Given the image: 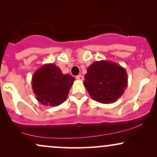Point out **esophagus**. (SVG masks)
<instances>
[{
	"mask_svg": "<svg viewBox=\"0 0 157 157\" xmlns=\"http://www.w3.org/2000/svg\"><path fill=\"white\" fill-rule=\"evenodd\" d=\"M76 79H77V80H83V77H82V75H77L76 77Z\"/></svg>",
	"mask_w": 157,
	"mask_h": 157,
	"instance_id": "1",
	"label": "esophagus"
}]
</instances>
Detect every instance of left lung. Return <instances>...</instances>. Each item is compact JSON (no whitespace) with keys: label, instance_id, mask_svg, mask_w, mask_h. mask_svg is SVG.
<instances>
[{"label":"left lung","instance_id":"8db88e82","mask_svg":"<svg viewBox=\"0 0 157 157\" xmlns=\"http://www.w3.org/2000/svg\"><path fill=\"white\" fill-rule=\"evenodd\" d=\"M83 85L95 101L103 104L114 102L127 87V72L115 63L96 61L88 68Z\"/></svg>","mask_w":157,"mask_h":157}]
</instances>
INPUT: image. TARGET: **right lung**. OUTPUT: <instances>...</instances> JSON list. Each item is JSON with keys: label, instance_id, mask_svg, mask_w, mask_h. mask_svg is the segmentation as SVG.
<instances>
[{"label": "right lung", "instance_id": "obj_1", "mask_svg": "<svg viewBox=\"0 0 157 157\" xmlns=\"http://www.w3.org/2000/svg\"><path fill=\"white\" fill-rule=\"evenodd\" d=\"M75 80L68 74L63 75L56 65L44 64L32 76V89L41 104L57 106L66 100Z\"/></svg>", "mask_w": 157, "mask_h": 157}]
</instances>
